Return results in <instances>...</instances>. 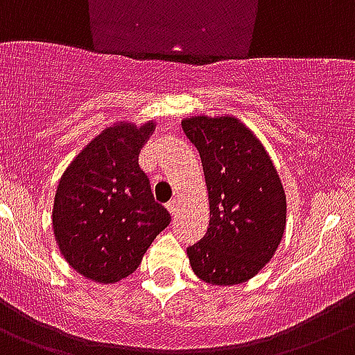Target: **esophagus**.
<instances>
[{
    "label": "esophagus",
    "mask_w": 355,
    "mask_h": 355,
    "mask_svg": "<svg viewBox=\"0 0 355 355\" xmlns=\"http://www.w3.org/2000/svg\"><path fill=\"white\" fill-rule=\"evenodd\" d=\"M165 207H167L168 214H171V216H175V214H178V211H180V202L175 200V198H172V200L168 202V204L165 205Z\"/></svg>",
    "instance_id": "34e87169"
}]
</instances>
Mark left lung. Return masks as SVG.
Listing matches in <instances>:
<instances>
[{"label": "left lung", "mask_w": 355, "mask_h": 355, "mask_svg": "<svg viewBox=\"0 0 355 355\" xmlns=\"http://www.w3.org/2000/svg\"><path fill=\"white\" fill-rule=\"evenodd\" d=\"M209 197V228L187 249L191 270L212 286L249 281L275 254L286 230V193L268 151L234 114L183 118Z\"/></svg>", "instance_id": "obj_1"}]
</instances>
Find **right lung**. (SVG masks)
<instances>
[{"label":"right lung","mask_w":355,"mask_h":355,"mask_svg":"<svg viewBox=\"0 0 355 355\" xmlns=\"http://www.w3.org/2000/svg\"><path fill=\"white\" fill-rule=\"evenodd\" d=\"M155 127V120L114 121L85 144L60 178L53 235L71 268L89 281L113 284L129 277L171 223L137 162Z\"/></svg>","instance_id":"obj_1"}]
</instances>
